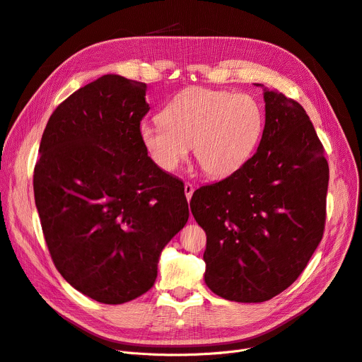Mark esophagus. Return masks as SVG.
Masks as SVG:
<instances>
[{
    "label": "esophagus",
    "instance_id": "1",
    "mask_svg": "<svg viewBox=\"0 0 362 362\" xmlns=\"http://www.w3.org/2000/svg\"><path fill=\"white\" fill-rule=\"evenodd\" d=\"M193 192H194V187H193L190 182H185V184H184V193H185L187 200H190V199H192Z\"/></svg>",
    "mask_w": 362,
    "mask_h": 362
}]
</instances>
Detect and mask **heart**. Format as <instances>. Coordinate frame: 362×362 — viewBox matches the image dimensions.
<instances>
[{
  "label": "heart",
  "instance_id": "heart-1",
  "mask_svg": "<svg viewBox=\"0 0 362 362\" xmlns=\"http://www.w3.org/2000/svg\"><path fill=\"white\" fill-rule=\"evenodd\" d=\"M160 119L139 126L151 160L172 172L193 147L202 170L212 178L227 177L247 162L263 127L262 110L252 96L206 88H189L173 96Z\"/></svg>",
  "mask_w": 362,
  "mask_h": 362
}]
</instances>
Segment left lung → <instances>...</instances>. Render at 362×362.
Returning <instances> with one entry per match:
<instances>
[{
	"label": "left lung",
	"mask_w": 362,
	"mask_h": 362,
	"mask_svg": "<svg viewBox=\"0 0 362 362\" xmlns=\"http://www.w3.org/2000/svg\"><path fill=\"white\" fill-rule=\"evenodd\" d=\"M255 86L266 103L257 153L190 202L206 233L205 284L239 303L270 300L300 276L324 235L328 189L322 144L305 108Z\"/></svg>",
	"instance_id": "1"
}]
</instances>
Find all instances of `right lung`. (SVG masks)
I'll list each match as a JSON object with an SVG mask.
<instances>
[{
    "label": "right lung",
    "instance_id": "1",
    "mask_svg": "<svg viewBox=\"0 0 362 362\" xmlns=\"http://www.w3.org/2000/svg\"><path fill=\"white\" fill-rule=\"evenodd\" d=\"M147 84L107 74L57 107L34 169L52 259L77 291L105 305L147 293L158 258L189 220L184 185L144 148Z\"/></svg>",
    "mask_w": 362,
    "mask_h": 362
}]
</instances>
